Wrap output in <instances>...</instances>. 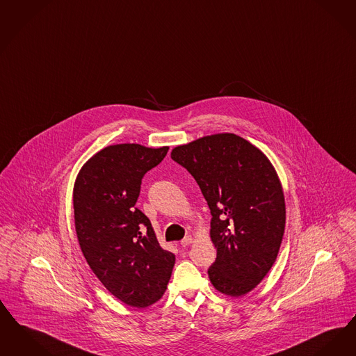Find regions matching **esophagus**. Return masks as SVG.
<instances>
[{
  "mask_svg": "<svg viewBox=\"0 0 356 356\" xmlns=\"http://www.w3.org/2000/svg\"><path fill=\"white\" fill-rule=\"evenodd\" d=\"M193 242V238H192V236H186V237H184L183 240H181V246H188V245H191Z\"/></svg>",
  "mask_w": 356,
  "mask_h": 356,
  "instance_id": "34e87169",
  "label": "esophagus"
}]
</instances>
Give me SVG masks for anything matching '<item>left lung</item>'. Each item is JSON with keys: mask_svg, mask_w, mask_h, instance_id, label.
<instances>
[{"mask_svg": "<svg viewBox=\"0 0 356 356\" xmlns=\"http://www.w3.org/2000/svg\"><path fill=\"white\" fill-rule=\"evenodd\" d=\"M171 157L195 177L211 209V282L225 296H245L269 273L284 237V189L270 160L228 132L177 145Z\"/></svg>", "mask_w": 356, "mask_h": 356, "instance_id": "1", "label": "left lung"}]
</instances>
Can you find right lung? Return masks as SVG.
<instances>
[{"mask_svg":"<svg viewBox=\"0 0 356 356\" xmlns=\"http://www.w3.org/2000/svg\"><path fill=\"white\" fill-rule=\"evenodd\" d=\"M168 147L108 145L76 176L72 204L76 237L91 270L123 303L144 309L163 297L175 254L164 250L148 217L135 204L143 176Z\"/></svg>","mask_w":356,"mask_h":356,"instance_id":"add662e5","label":"right lung"}]
</instances>
